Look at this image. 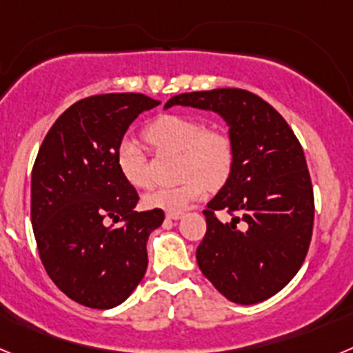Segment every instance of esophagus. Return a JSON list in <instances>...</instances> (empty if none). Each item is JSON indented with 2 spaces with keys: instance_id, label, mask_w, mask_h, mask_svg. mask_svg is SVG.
<instances>
[{
  "instance_id": "esophagus-1",
  "label": "esophagus",
  "mask_w": 353,
  "mask_h": 353,
  "mask_svg": "<svg viewBox=\"0 0 353 353\" xmlns=\"http://www.w3.org/2000/svg\"><path fill=\"white\" fill-rule=\"evenodd\" d=\"M182 217V212H166V219L170 221H176Z\"/></svg>"
}]
</instances>
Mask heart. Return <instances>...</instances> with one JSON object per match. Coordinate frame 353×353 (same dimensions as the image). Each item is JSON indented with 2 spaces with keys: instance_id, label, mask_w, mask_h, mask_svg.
I'll return each mask as SVG.
<instances>
[{
  "instance_id": "1",
  "label": "heart",
  "mask_w": 353,
  "mask_h": 353,
  "mask_svg": "<svg viewBox=\"0 0 353 353\" xmlns=\"http://www.w3.org/2000/svg\"><path fill=\"white\" fill-rule=\"evenodd\" d=\"M146 138L155 148L182 154L179 174L182 182L159 187L145 196V205L168 212H182L189 203L205 196L208 185L219 187L232 174L235 146L232 136L217 127H207L194 114L168 113L155 118L146 127ZM117 162L123 179L134 187L152 183L143 150L132 139L118 146Z\"/></svg>"
}]
</instances>
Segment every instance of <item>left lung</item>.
Instances as JSON below:
<instances>
[{"label":"left lung","mask_w":353,"mask_h":353,"mask_svg":"<svg viewBox=\"0 0 353 353\" xmlns=\"http://www.w3.org/2000/svg\"><path fill=\"white\" fill-rule=\"evenodd\" d=\"M171 105L219 113L235 146L232 174L203 210L199 269L232 302L267 301L292 281L311 244L314 196L304 150L285 118L248 90L180 93ZM217 211L232 223H221Z\"/></svg>","instance_id":"obj_1"}]
</instances>
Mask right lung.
<instances>
[{"label":"right lung","instance_id":"1","mask_svg":"<svg viewBox=\"0 0 353 353\" xmlns=\"http://www.w3.org/2000/svg\"><path fill=\"white\" fill-rule=\"evenodd\" d=\"M159 101L143 93L84 97L46 134L31 171V224L43 269L68 299L111 310L129 297L148 267L146 240L161 208L136 212L138 191L123 179L117 152L138 114ZM108 220L121 222L111 230Z\"/></svg>","mask_w":353,"mask_h":353}]
</instances>
